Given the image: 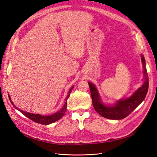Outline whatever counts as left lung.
I'll list each match as a JSON object with an SVG mask.
<instances>
[{"mask_svg":"<svg viewBox=\"0 0 157 157\" xmlns=\"http://www.w3.org/2000/svg\"><path fill=\"white\" fill-rule=\"evenodd\" d=\"M144 69V83L128 98L121 99L113 105H106L102 102L101 97L95 85L88 82L92 99L93 106L95 111L101 116L110 120H122L126 117L141 103L147 95L149 88V78L144 55H141Z\"/></svg>","mask_w":157,"mask_h":157,"instance_id":"8db88e82","label":"left lung"}]
</instances>
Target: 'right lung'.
<instances>
[{
  "mask_svg": "<svg viewBox=\"0 0 157 157\" xmlns=\"http://www.w3.org/2000/svg\"><path fill=\"white\" fill-rule=\"evenodd\" d=\"M73 88H74V86H73L71 88V89L69 90L68 94L67 95V97L66 98V99H65V100H66V102H65V104H64L62 109L60 111H58V112L54 113V114H52L51 116H42V115H40V114H35V113H29V112H25L23 110H21V109H19V108H17L15 106V105L13 104V102L12 101H11L10 95L8 96V97H9L10 100V102H12V105L14 107H15L16 109H17L18 110H19L26 117L30 119L31 120L34 121L36 123L41 124V125H49V124L52 123L54 122L58 121V120H60V119H61L64 116L65 113H66V109H67V99L69 98L70 94H71V91L73 89Z\"/></svg>",
  "mask_w": 157,
  "mask_h": 157,
  "instance_id": "add662e5",
  "label": "right lung"
}]
</instances>
